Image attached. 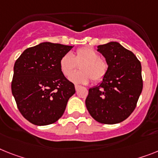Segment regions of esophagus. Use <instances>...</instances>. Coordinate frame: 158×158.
Returning <instances> with one entry per match:
<instances>
[{
	"label": "esophagus",
	"mask_w": 158,
	"mask_h": 158,
	"mask_svg": "<svg viewBox=\"0 0 158 158\" xmlns=\"http://www.w3.org/2000/svg\"><path fill=\"white\" fill-rule=\"evenodd\" d=\"M75 90H76V91H78V90H79V86L75 85Z\"/></svg>",
	"instance_id": "esophagus-1"
}]
</instances>
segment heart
Segmentation results:
<instances>
[{
	"instance_id": "heart-1",
	"label": "heart",
	"mask_w": 158,
	"mask_h": 158,
	"mask_svg": "<svg viewBox=\"0 0 158 158\" xmlns=\"http://www.w3.org/2000/svg\"><path fill=\"white\" fill-rule=\"evenodd\" d=\"M77 64H80V73L72 74ZM61 72L75 84H87L92 79L93 82L102 81L108 72V64L100 59L99 54L93 49L83 47L77 50L74 55L64 54L59 61Z\"/></svg>"
}]
</instances>
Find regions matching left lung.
Listing matches in <instances>:
<instances>
[{
	"mask_svg": "<svg viewBox=\"0 0 158 158\" xmlns=\"http://www.w3.org/2000/svg\"><path fill=\"white\" fill-rule=\"evenodd\" d=\"M105 58L108 72L99 85L91 87L85 104L96 121L118 124L130 116L142 91L141 65L133 53L116 42L97 46Z\"/></svg>",
	"mask_w": 158,
	"mask_h": 158,
	"instance_id": "left-lung-1",
	"label": "left lung"
}]
</instances>
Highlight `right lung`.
Here are the masks:
<instances>
[{
	"instance_id": "1",
	"label": "right lung",
	"mask_w": 158,
	"mask_h": 158,
	"mask_svg": "<svg viewBox=\"0 0 158 158\" xmlns=\"http://www.w3.org/2000/svg\"><path fill=\"white\" fill-rule=\"evenodd\" d=\"M73 48L42 42L26 49L15 62L12 93L22 116L35 125H48L64 113L75 85L63 75L61 58Z\"/></svg>"
}]
</instances>
